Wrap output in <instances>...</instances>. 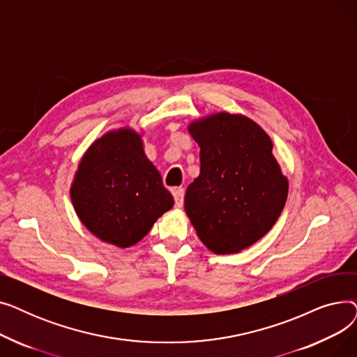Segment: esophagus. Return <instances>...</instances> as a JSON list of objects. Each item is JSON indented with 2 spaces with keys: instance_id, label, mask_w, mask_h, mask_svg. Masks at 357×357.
Listing matches in <instances>:
<instances>
[{
  "instance_id": "1",
  "label": "esophagus",
  "mask_w": 357,
  "mask_h": 357,
  "mask_svg": "<svg viewBox=\"0 0 357 357\" xmlns=\"http://www.w3.org/2000/svg\"><path fill=\"white\" fill-rule=\"evenodd\" d=\"M183 195H185L183 188H176V190L174 191L175 207H176V208H182V205H183Z\"/></svg>"
}]
</instances>
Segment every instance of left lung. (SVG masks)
<instances>
[{
    "instance_id": "left-lung-1",
    "label": "left lung",
    "mask_w": 357,
    "mask_h": 357,
    "mask_svg": "<svg viewBox=\"0 0 357 357\" xmlns=\"http://www.w3.org/2000/svg\"><path fill=\"white\" fill-rule=\"evenodd\" d=\"M188 131L201 169L185 194L186 215L211 252L248 249L273 227L288 198L271 137L252 119L226 111L194 120Z\"/></svg>"
}]
</instances>
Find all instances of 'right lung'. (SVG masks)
Segmentation results:
<instances>
[{
	"mask_svg": "<svg viewBox=\"0 0 357 357\" xmlns=\"http://www.w3.org/2000/svg\"><path fill=\"white\" fill-rule=\"evenodd\" d=\"M70 199L84 226L100 240L126 249L139 243L174 207V197L130 127L93 142L75 172Z\"/></svg>",
	"mask_w": 357,
	"mask_h": 357,
	"instance_id": "right-lung-1",
	"label": "right lung"
}]
</instances>
